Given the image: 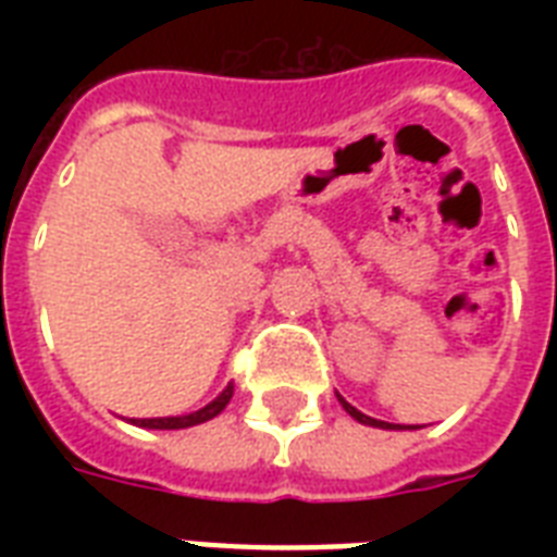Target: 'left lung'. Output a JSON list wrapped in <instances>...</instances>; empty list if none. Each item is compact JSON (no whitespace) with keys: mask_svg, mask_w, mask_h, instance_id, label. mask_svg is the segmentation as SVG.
Masks as SVG:
<instances>
[{"mask_svg":"<svg viewBox=\"0 0 557 557\" xmlns=\"http://www.w3.org/2000/svg\"><path fill=\"white\" fill-rule=\"evenodd\" d=\"M338 401H341V405H344V410H347V413L352 416V419H356V422L370 424V428H387V431H396V428H410V424H389V422H381V419H372V416L361 413V410H358V407L349 405L347 398H341V396H338Z\"/></svg>","mask_w":557,"mask_h":557,"instance_id":"8db88e82","label":"left lung"}]
</instances>
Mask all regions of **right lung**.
<instances>
[{
	"label": "right lung",
	"instance_id": "add662e5",
	"mask_svg": "<svg viewBox=\"0 0 557 557\" xmlns=\"http://www.w3.org/2000/svg\"><path fill=\"white\" fill-rule=\"evenodd\" d=\"M231 396H234V384H227V387L222 389L210 405H205L201 410H196V413L161 416V419H129V422L138 424V428H152V431H178V428H193V424L208 422V419L222 413L227 401H231Z\"/></svg>",
	"mask_w": 557,
	"mask_h": 557
}]
</instances>
